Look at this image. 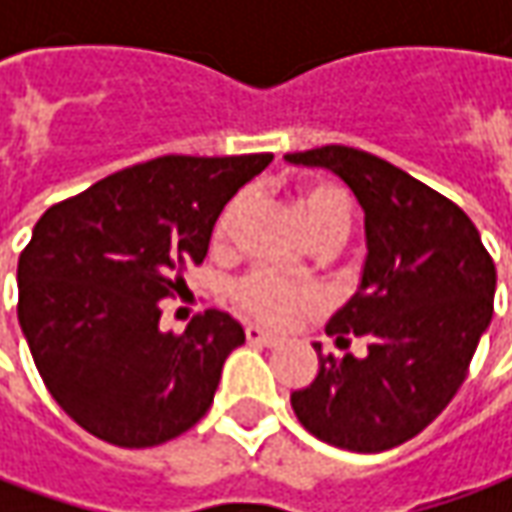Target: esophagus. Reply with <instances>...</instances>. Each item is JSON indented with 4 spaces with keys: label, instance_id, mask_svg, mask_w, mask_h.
I'll return each instance as SVG.
<instances>
[{
    "label": "esophagus",
    "instance_id": "34e87169",
    "mask_svg": "<svg viewBox=\"0 0 512 512\" xmlns=\"http://www.w3.org/2000/svg\"><path fill=\"white\" fill-rule=\"evenodd\" d=\"M245 336L250 344H265V347H273V344L279 342V336H276V333H270V330H265V327H259V325H247Z\"/></svg>",
    "mask_w": 512,
    "mask_h": 512
}]
</instances>
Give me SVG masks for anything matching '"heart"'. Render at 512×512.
I'll return each instance as SVG.
<instances>
[{
	"instance_id": "1",
	"label": "heart",
	"mask_w": 512,
	"mask_h": 512,
	"mask_svg": "<svg viewBox=\"0 0 512 512\" xmlns=\"http://www.w3.org/2000/svg\"><path fill=\"white\" fill-rule=\"evenodd\" d=\"M299 205L305 213L310 239L316 245L339 247L347 239L350 225H353V202H350L347 190L330 185V182H313V185L302 187ZM245 210V193H239L236 199L227 202L213 227V247L222 250L233 242V233L239 227V219L245 216ZM233 296H236V305L242 307L247 316L267 322V325H287L299 310L322 302L316 287L290 282L265 267L250 270L247 276H242L233 287Z\"/></svg>"
}]
</instances>
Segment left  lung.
I'll return each instance as SVG.
<instances>
[{
  "instance_id": "left-lung-1",
  "label": "left lung",
  "mask_w": 512,
  "mask_h": 512,
  "mask_svg": "<svg viewBox=\"0 0 512 512\" xmlns=\"http://www.w3.org/2000/svg\"><path fill=\"white\" fill-rule=\"evenodd\" d=\"M285 159L353 190L367 242L359 287L325 327L336 344L362 336L367 353L319 356L316 379L290 393L293 413L342 450L399 447L462 387L493 319L496 265L462 207L379 156L325 145Z\"/></svg>"
}]
</instances>
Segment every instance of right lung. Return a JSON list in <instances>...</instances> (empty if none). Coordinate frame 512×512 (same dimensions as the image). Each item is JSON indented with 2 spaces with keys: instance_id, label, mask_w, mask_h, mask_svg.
I'll return each mask as SVG.
<instances>
[{
  "instance_id": "1",
  "label": "right lung",
  "mask_w": 512,
  "mask_h": 512,
  "mask_svg": "<svg viewBox=\"0 0 512 512\" xmlns=\"http://www.w3.org/2000/svg\"><path fill=\"white\" fill-rule=\"evenodd\" d=\"M270 153L162 156L45 210L19 256V327L56 404L116 447L182 436L213 404L245 330L222 310L185 333L159 302L202 265L222 207Z\"/></svg>"
}]
</instances>
